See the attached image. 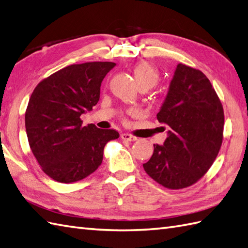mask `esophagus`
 I'll return each instance as SVG.
<instances>
[{
	"instance_id": "34e87169",
	"label": "esophagus",
	"mask_w": 248,
	"mask_h": 248,
	"mask_svg": "<svg viewBox=\"0 0 248 248\" xmlns=\"http://www.w3.org/2000/svg\"><path fill=\"white\" fill-rule=\"evenodd\" d=\"M121 138H122L123 140L130 141V142H133V141H136V140H137V138H136L135 136H131V135H129V134H122V135H121Z\"/></svg>"
}]
</instances>
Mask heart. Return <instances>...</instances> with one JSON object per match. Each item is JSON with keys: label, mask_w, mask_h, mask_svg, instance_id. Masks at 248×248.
I'll list each match as a JSON object with an SVG mask.
<instances>
[{"label": "heart", "mask_w": 248, "mask_h": 248, "mask_svg": "<svg viewBox=\"0 0 248 248\" xmlns=\"http://www.w3.org/2000/svg\"><path fill=\"white\" fill-rule=\"evenodd\" d=\"M134 73L136 80L140 87L146 86L148 88H152L157 84L159 79L157 69L152 63L146 62L136 64L134 68Z\"/></svg>", "instance_id": "b5f03b06"}]
</instances>
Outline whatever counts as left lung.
Here are the masks:
<instances>
[{"label": "left lung", "mask_w": 248, "mask_h": 248, "mask_svg": "<svg viewBox=\"0 0 248 248\" xmlns=\"http://www.w3.org/2000/svg\"><path fill=\"white\" fill-rule=\"evenodd\" d=\"M157 120L169 127L168 138L154 144L144 170L168 189L192 186L210 169L223 141V106L206 75L178 63Z\"/></svg>", "instance_id": "8db88e82"}]
</instances>
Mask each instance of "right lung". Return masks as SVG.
<instances>
[{"instance_id":"right-lung-1","label":"right lung","mask_w":248,"mask_h":248,"mask_svg":"<svg viewBox=\"0 0 248 248\" xmlns=\"http://www.w3.org/2000/svg\"><path fill=\"white\" fill-rule=\"evenodd\" d=\"M114 62L71 64L40 81L25 112L31 150L43 172L58 183L86 178L101 166L114 129L82 126L80 115L100 101L101 84Z\"/></svg>"}]
</instances>
